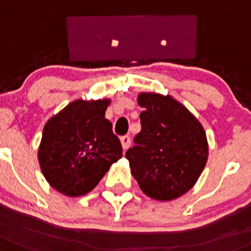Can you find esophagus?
Masks as SVG:
<instances>
[{
  "label": "esophagus",
  "mask_w": 251,
  "mask_h": 251,
  "mask_svg": "<svg viewBox=\"0 0 251 251\" xmlns=\"http://www.w3.org/2000/svg\"><path fill=\"white\" fill-rule=\"evenodd\" d=\"M121 144H122V148L124 150H127L130 147V144H131V138H130V135H124L121 136Z\"/></svg>",
  "instance_id": "esophagus-1"
}]
</instances>
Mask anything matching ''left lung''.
<instances>
[{"label": "left lung", "instance_id": "obj_1", "mask_svg": "<svg viewBox=\"0 0 251 251\" xmlns=\"http://www.w3.org/2000/svg\"><path fill=\"white\" fill-rule=\"evenodd\" d=\"M142 130L127 150L131 174L146 195L169 201L192 188L207 161L206 134L196 117L172 97L143 93Z\"/></svg>", "mask_w": 251, "mask_h": 251}]
</instances>
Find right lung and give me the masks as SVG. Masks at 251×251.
Segmentation results:
<instances>
[{
  "instance_id": "right-lung-1",
  "label": "right lung",
  "mask_w": 251,
  "mask_h": 251,
  "mask_svg": "<svg viewBox=\"0 0 251 251\" xmlns=\"http://www.w3.org/2000/svg\"><path fill=\"white\" fill-rule=\"evenodd\" d=\"M109 100H76L46 122L38 161L52 188L67 196L90 192L122 157L119 136L104 117Z\"/></svg>"
}]
</instances>
